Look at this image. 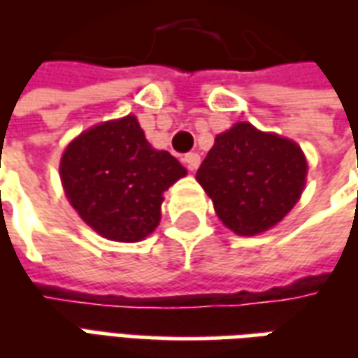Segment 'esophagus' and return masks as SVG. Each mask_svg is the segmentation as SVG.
Returning a JSON list of instances; mask_svg holds the SVG:
<instances>
[{
    "instance_id": "34e87169",
    "label": "esophagus",
    "mask_w": 358,
    "mask_h": 358,
    "mask_svg": "<svg viewBox=\"0 0 358 358\" xmlns=\"http://www.w3.org/2000/svg\"><path fill=\"white\" fill-rule=\"evenodd\" d=\"M184 163H186V166L189 171H197L199 164H201V157L197 155V153H187V155L184 157Z\"/></svg>"
}]
</instances>
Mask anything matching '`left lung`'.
Masks as SVG:
<instances>
[{
	"mask_svg": "<svg viewBox=\"0 0 358 358\" xmlns=\"http://www.w3.org/2000/svg\"><path fill=\"white\" fill-rule=\"evenodd\" d=\"M307 171V157L295 141L236 122L215 138L195 178L228 230L257 236L295 207Z\"/></svg>",
	"mask_w": 358,
	"mask_h": 358,
	"instance_id": "left-lung-1",
	"label": "left lung"
}]
</instances>
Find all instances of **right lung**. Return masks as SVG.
<instances>
[{
    "label": "right lung",
    "instance_id": "add662e5",
    "mask_svg": "<svg viewBox=\"0 0 358 358\" xmlns=\"http://www.w3.org/2000/svg\"><path fill=\"white\" fill-rule=\"evenodd\" d=\"M187 171L159 151L136 115L105 120L63 151L59 176L73 209L101 238L136 243L155 232L163 194Z\"/></svg>",
    "mask_w": 358,
    "mask_h": 358
}]
</instances>
